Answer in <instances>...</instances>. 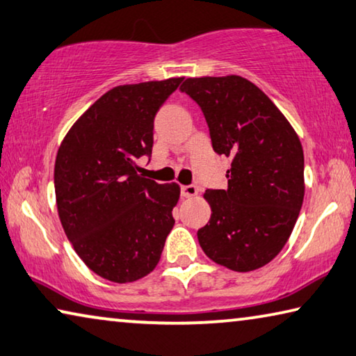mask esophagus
<instances>
[{
    "instance_id": "34e87169",
    "label": "esophagus",
    "mask_w": 356,
    "mask_h": 356,
    "mask_svg": "<svg viewBox=\"0 0 356 356\" xmlns=\"http://www.w3.org/2000/svg\"><path fill=\"white\" fill-rule=\"evenodd\" d=\"M180 193H182L184 198H193V196H196V193H198V188H196L195 185H182Z\"/></svg>"
}]
</instances>
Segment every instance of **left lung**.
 I'll use <instances>...</instances> for the list:
<instances>
[{
    "label": "left lung",
    "mask_w": 356,
    "mask_h": 356,
    "mask_svg": "<svg viewBox=\"0 0 356 356\" xmlns=\"http://www.w3.org/2000/svg\"><path fill=\"white\" fill-rule=\"evenodd\" d=\"M180 90L201 107L218 155L231 158L227 190H206L212 213L198 229L206 255L249 273L277 257L304 200V154L289 120L241 76L190 77Z\"/></svg>",
    "instance_id": "obj_1"
}]
</instances>
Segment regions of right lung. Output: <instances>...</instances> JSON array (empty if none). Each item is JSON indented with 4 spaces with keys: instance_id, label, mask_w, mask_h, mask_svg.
<instances>
[{
    "instance_id": "add662e5",
    "label": "right lung",
    "mask_w": 356,
    "mask_h": 356,
    "mask_svg": "<svg viewBox=\"0 0 356 356\" xmlns=\"http://www.w3.org/2000/svg\"><path fill=\"white\" fill-rule=\"evenodd\" d=\"M184 77L120 86L83 112L55 160L60 222L83 263L103 279L134 282L155 269L177 204V184L140 176L154 118Z\"/></svg>"
}]
</instances>
